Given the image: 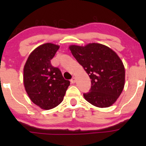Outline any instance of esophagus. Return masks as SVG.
I'll return each mask as SVG.
<instances>
[{"label": "esophagus", "instance_id": "esophagus-1", "mask_svg": "<svg viewBox=\"0 0 146 146\" xmlns=\"http://www.w3.org/2000/svg\"><path fill=\"white\" fill-rule=\"evenodd\" d=\"M75 81H76V79H75V77H73V78H72V79L71 80V82L72 84H73V83L75 82Z\"/></svg>", "mask_w": 146, "mask_h": 146}]
</instances>
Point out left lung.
I'll return each instance as SVG.
<instances>
[{
    "label": "left lung",
    "mask_w": 146,
    "mask_h": 146,
    "mask_svg": "<svg viewBox=\"0 0 146 146\" xmlns=\"http://www.w3.org/2000/svg\"><path fill=\"white\" fill-rule=\"evenodd\" d=\"M72 54L91 80L87 102L100 108L115 103L124 87L125 68L117 53L105 45L92 43L85 46L71 45Z\"/></svg>",
    "instance_id": "1"
}]
</instances>
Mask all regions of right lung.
<instances>
[{"instance_id": "1", "label": "right lung", "mask_w": 146, "mask_h": 146, "mask_svg": "<svg viewBox=\"0 0 146 146\" xmlns=\"http://www.w3.org/2000/svg\"><path fill=\"white\" fill-rule=\"evenodd\" d=\"M59 47L51 43L40 45L31 52L24 67L25 90L31 101L44 110L59 105L70 85L51 63Z\"/></svg>"}]
</instances>
